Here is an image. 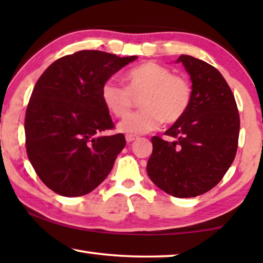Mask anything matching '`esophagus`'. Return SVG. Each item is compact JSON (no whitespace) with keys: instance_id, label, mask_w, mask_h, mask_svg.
<instances>
[{"instance_id":"1","label":"esophagus","mask_w":263,"mask_h":263,"mask_svg":"<svg viewBox=\"0 0 263 263\" xmlns=\"http://www.w3.org/2000/svg\"><path fill=\"white\" fill-rule=\"evenodd\" d=\"M125 139H126L127 142H131V141L137 140L138 137H137V136H133V135H127V136L125 137Z\"/></svg>"}]
</instances>
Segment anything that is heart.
I'll return each mask as SVG.
<instances>
[{
  "mask_svg": "<svg viewBox=\"0 0 263 263\" xmlns=\"http://www.w3.org/2000/svg\"><path fill=\"white\" fill-rule=\"evenodd\" d=\"M126 86L109 79L102 86L103 103L116 117H125L129 112L135 97L143 95V109L124 118L118 130L124 133L141 135L154 131L163 122L175 123L188 111L193 89L188 80L175 75L166 66L154 61L145 62L128 70Z\"/></svg>",
  "mask_w": 263,
  "mask_h": 263,
  "instance_id": "heart-1",
  "label": "heart"
}]
</instances>
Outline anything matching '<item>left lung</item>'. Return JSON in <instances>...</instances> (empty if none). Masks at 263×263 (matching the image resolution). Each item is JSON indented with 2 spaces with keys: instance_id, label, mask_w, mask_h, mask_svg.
<instances>
[{
  "instance_id": "left-lung-1",
  "label": "left lung",
  "mask_w": 263,
  "mask_h": 263,
  "mask_svg": "<svg viewBox=\"0 0 263 263\" xmlns=\"http://www.w3.org/2000/svg\"><path fill=\"white\" fill-rule=\"evenodd\" d=\"M176 62L190 75L191 103L164 132L175 140L152 138L147 174L164 193L186 198L212 189L228 172L237 153L240 119L232 90L215 67L186 54Z\"/></svg>"
}]
</instances>
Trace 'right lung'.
<instances>
[{
  "label": "right lung",
  "mask_w": 263,
  "mask_h": 263,
  "mask_svg": "<svg viewBox=\"0 0 263 263\" xmlns=\"http://www.w3.org/2000/svg\"><path fill=\"white\" fill-rule=\"evenodd\" d=\"M137 55L79 51L48 66L35 83L25 115L26 153L46 186L66 197L83 196L109 175L125 147L102 100L105 81Z\"/></svg>",
  "instance_id": "right-lung-1"
}]
</instances>
